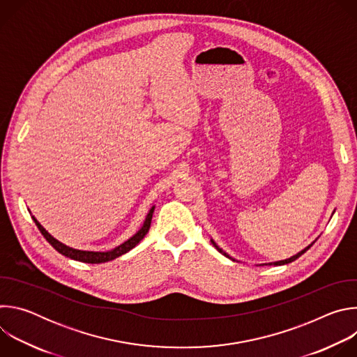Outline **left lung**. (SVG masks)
<instances>
[{
  "instance_id": "8db88e82",
  "label": "left lung",
  "mask_w": 357,
  "mask_h": 357,
  "mask_svg": "<svg viewBox=\"0 0 357 357\" xmlns=\"http://www.w3.org/2000/svg\"><path fill=\"white\" fill-rule=\"evenodd\" d=\"M212 244H213V245H215V247L218 248V251H220L222 254H225V256H226V257H229V256H227V254H226V252H225V251H223L222 248H219V247H218V244H216V243H215L213 240H212ZM312 244H314V243H312ZM312 244H310V245H308L307 248H303L302 251H299L298 254H295V256H292L291 259H287V260H282V261H277V263H270L268 266H273V264H274V266H282V264H288V263H292V261H295V260H296L298 257H301V256H302V254H303L305 251H307V250H310V248L312 247ZM229 259H230V257H229Z\"/></svg>"
}]
</instances>
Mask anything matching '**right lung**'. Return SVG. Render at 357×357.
Returning <instances> with one entry per match:
<instances>
[{
    "label": "right lung",
    "instance_id": "right-lung-1",
    "mask_svg": "<svg viewBox=\"0 0 357 357\" xmlns=\"http://www.w3.org/2000/svg\"><path fill=\"white\" fill-rule=\"evenodd\" d=\"M154 209L155 208H151L149 213L146 215L145 218V222L142 225V227L131 237L128 238L127 241H124L123 244H120L119 247L110 250V251H83V250H76V248H72V247H68L65 245L63 243L58 241L56 238H54L52 236H50L42 226L40 223L32 216L35 225L38 226L39 231L42 233V236L47 240V243L52 245L56 251H59L62 256H66L72 260H76V261H82V263H89V264H100V263H107V261H112L120 256H123V254H126L127 251H130L131 248H134L142 238L144 236L148 233L149 230V226H151V220H152V213H154Z\"/></svg>",
    "mask_w": 357,
    "mask_h": 357
}]
</instances>
